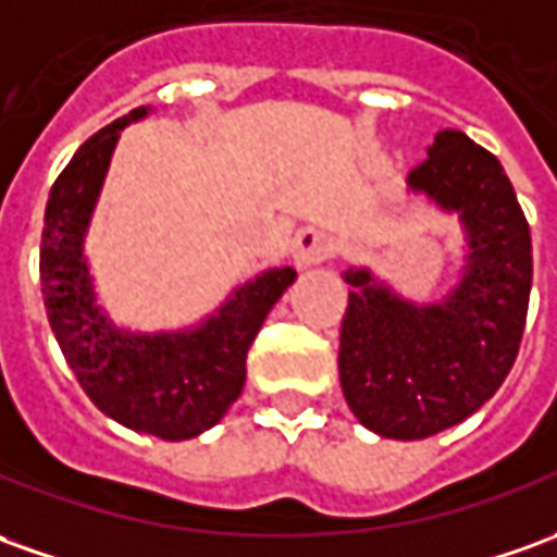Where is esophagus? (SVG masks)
<instances>
[{"label": "esophagus", "instance_id": "obj_1", "mask_svg": "<svg viewBox=\"0 0 557 557\" xmlns=\"http://www.w3.org/2000/svg\"><path fill=\"white\" fill-rule=\"evenodd\" d=\"M330 248H333V242L324 230H302L300 236H297V245H294V257H297V267H315L321 260H327Z\"/></svg>", "mask_w": 557, "mask_h": 557}]
</instances>
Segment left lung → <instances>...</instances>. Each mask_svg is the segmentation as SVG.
<instances>
[{
	"instance_id": "8db88e82",
	"label": "left lung",
	"mask_w": 557,
	"mask_h": 557,
	"mask_svg": "<svg viewBox=\"0 0 557 557\" xmlns=\"http://www.w3.org/2000/svg\"><path fill=\"white\" fill-rule=\"evenodd\" d=\"M409 187L461 214L467 267L443 302L412 306L348 270L339 382L351 412L391 440L446 431L494 397L519 355L534 255L531 227L500 160L461 129H443Z\"/></svg>"
}]
</instances>
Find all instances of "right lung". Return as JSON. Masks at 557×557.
Segmentation results:
<instances>
[{"label":"right lung","instance_id":"right-lung-1","mask_svg":"<svg viewBox=\"0 0 557 557\" xmlns=\"http://www.w3.org/2000/svg\"><path fill=\"white\" fill-rule=\"evenodd\" d=\"M145 114L141 106L99 129L57 175L45 209L38 272L53 336L84 394L133 431L190 440L214 428L236 403L248 348L297 272L282 267L257 275L187 333H129L99 312L84 233L121 129Z\"/></svg>","mask_w":557,"mask_h":557}]
</instances>
